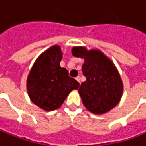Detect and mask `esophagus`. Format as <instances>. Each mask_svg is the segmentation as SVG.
Returning a JSON list of instances; mask_svg holds the SVG:
<instances>
[{"instance_id": "esophagus-1", "label": "esophagus", "mask_w": 146, "mask_h": 146, "mask_svg": "<svg viewBox=\"0 0 146 146\" xmlns=\"http://www.w3.org/2000/svg\"><path fill=\"white\" fill-rule=\"evenodd\" d=\"M76 80H77V81H78L79 83H80V76H77V77H76Z\"/></svg>"}]
</instances>
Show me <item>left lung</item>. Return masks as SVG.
<instances>
[{
    "instance_id": "obj_1",
    "label": "left lung",
    "mask_w": 146,
    "mask_h": 146,
    "mask_svg": "<svg viewBox=\"0 0 146 146\" xmlns=\"http://www.w3.org/2000/svg\"><path fill=\"white\" fill-rule=\"evenodd\" d=\"M72 55L85 59L82 72L86 80L79 88L84 106L95 114L110 111L119 103L123 90L115 66L97 50L87 51L84 47H74Z\"/></svg>"
}]
</instances>
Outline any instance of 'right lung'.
I'll use <instances>...</instances> for the list:
<instances>
[{
	"label": "right lung",
	"instance_id": "1",
	"mask_svg": "<svg viewBox=\"0 0 146 146\" xmlns=\"http://www.w3.org/2000/svg\"><path fill=\"white\" fill-rule=\"evenodd\" d=\"M61 58L60 46L49 48L36 60L28 76L30 98L46 111L59 108L69 93L80 86L78 81L69 76L67 70L60 66Z\"/></svg>",
	"mask_w": 146,
	"mask_h": 146
}]
</instances>
